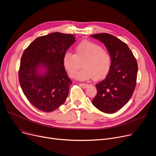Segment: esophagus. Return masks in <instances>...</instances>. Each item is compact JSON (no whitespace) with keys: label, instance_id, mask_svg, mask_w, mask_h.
Segmentation results:
<instances>
[{"label":"esophagus","instance_id":"1","mask_svg":"<svg viewBox=\"0 0 156 156\" xmlns=\"http://www.w3.org/2000/svg\"><path fill=\"white\" fill-rule=\"evenodd\" d=\"M79 85H80L82 88H84V89H86V88H87V87H88L89 86V84H79Z\"/></svg>","mask_w":156,"mask_h":156}]
</instances>
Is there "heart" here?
<instances>
[{"label": "heart", "mask_w": 156, "mask_h": 156, "mask_svg": "<svg viewBox=\"0 0 156 156\" xmlns=\"http://www.w3.org/2000/svg\"><path fill=\"white\" fill-rule=\"evenodd\" d=\"M82 69L76 77L81 80L93 77L94 80L107 76L112 66V57L101 45L89 41H82L76 45L74 54L66 52L63 57V65L71 77H74L77 70Z\"/></svg>", "instance_id": "obj_1"}]
</instances>
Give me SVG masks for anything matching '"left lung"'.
I'll use <instances>...</instances> for the list:
<instances>
[{"label":"left lung","instance_id":"1","mask_svg":"<svg viewBox=\"0 0 156 156\" xmlns=\"http://www.w3.org/2000/svg\"><path fill=\"white\" fill-rule=\"evenodd\" d=\"M104 43L112 57V66L106 78L96 85L93 105L105 113L112 114L132 98L136 84L138 65L127 44L108 33L90 36Z\"/></svg>","mask_w":156,"mask_h":156}]
</instances>
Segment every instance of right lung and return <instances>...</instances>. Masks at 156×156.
I'll return each instance as SVG.
<instances>
[{
	"label": "right lung",
	"mask_w": 156,
	"mask_h": 156,
	"mask_svg": "<svg viewBox=\"0 0 156 156\" xmlns=\"http://www.w3.org/2000/svg\"><path fill=\"white\" fill-rule=\"evenodd\" d=\"M76 41L74 35L58 32L40 36L24 51L19 80L30 103L44 112H51L62 105L72 84L63 65L66 51ZM43 67L45 71L39 72Z\"/></svg>",
	"instance_id": "obj_1"
}]
</instances>
